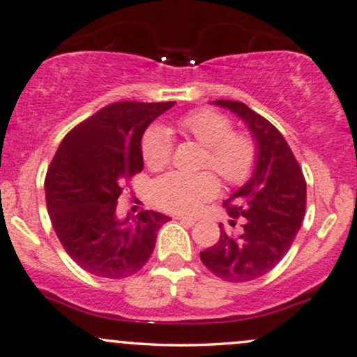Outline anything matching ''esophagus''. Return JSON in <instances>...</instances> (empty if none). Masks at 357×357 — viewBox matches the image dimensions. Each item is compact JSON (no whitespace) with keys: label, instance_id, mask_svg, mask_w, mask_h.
<instances>
[{"label":"esophagus","instance_id":"esophagus-1","mask_svg":"<svg viewBox=\"0 0 357 357\" xmlns=\"http://www.w3.org/2000/svg\"><path fill=\"white\" fill-rule=\"evenodd\" d=\"M176 219H178L181 224H186V225H194V222H196V219L189 218V215H176Z\"/></svg>","mask_w":357,"mask_h":357}]
</instances>
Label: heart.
<instances>
[{
  "label": "heart",
  "instance_id": "obj_1",
  "mask_svg": "<svg viewBox=\"0 0 357 357\" xmlns=\"http://www.w3.org/2000/svg\"><path fill=\"white\" fill-rule=\"evenodd\" d=\"M178 128L184 137L206 148L202 168L214 169L229 186H242L259 163V145L249 132L234 130L231 116L212 108H199L183 115ZM142 158L151 169H161L171 161V138L166 130L153 126L142 139ZM220 189L211 171L188 174L168 173L153 184V201L171 212H196L214 199Z\"/></svg>",
  "mask_w": 357,
  "mask_h": 357
}]
</instances>
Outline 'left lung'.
Returning <instances> with one entry per match:
<instances>
[{
    "label": "left lung",
    "mask_w": 357,
    "mask_h": 357,
    "mask_svg": "<svg viewBox=\"0 0 357 357\" xmlns=\"http://www.w3.org/2000/svg\"><path fill=\"white\" fill-rule=\"evenodd\" d=\"M243 119L259 145V163L245 186L224 201L238 236L220 227L218 243L201 260L225 282H250L268 273L290 250L305 219L306 181L287 139L267 119L242 102L215 100Z\"/></svg>",
    "instance_id": "obj_1"
}]
</instances>
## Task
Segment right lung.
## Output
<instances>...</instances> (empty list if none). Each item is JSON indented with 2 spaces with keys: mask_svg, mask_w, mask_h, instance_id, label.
Masks as SVG:
<instances>
[{
  "mask_svg": "<svg viewBox=\"0 0 357 357\" xmlns=\"http://www.w3.org/2000/svg\"><path fill=\"white\" fill-rule=\"evenodd\" d=\"M174 102H115L70 130L49 165L44 189L56 236L85 272L125 278L143 268L171 218L142 211L119 219L123 188L142 173V137Z\"/></svg>",
  "mask_w": 357,
  "mask_h": 357,
  "instance_id": "right-lung-1",
  "label": "right lung"
}]
</instances>
